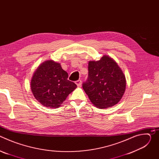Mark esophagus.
I'll return each mask as SVG.
<instances>
[{"instance_id":"esophagus-1","label":"esophagus","mask_w":159,"mask_h":159,"mask_svg":"<svg viewBox=\"0 0 159 159\" xmlns=\"http://www.w3.org/2000/svg\"><path fill=\"white\" fill-rule=\"evenodd\" d=\"M75 84L76 85L78 86V87H80L81 85H82V81L80 80H78L75 82Z\"/></svg>"}]
</instances>
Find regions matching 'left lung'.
I'll return each mask as SVG.
<instances>
[{
  "instance_id": "obj_1",
  "label": "left lung",
  "mask_w": 159,
  "mask_h": 159,
  "mask_svg": "<svg viewBox=\"0 0 159 159\" xmlns=\"http://www.w3.org/2000/svg\"><path fill=\"white\" fill-rule=\"evenodd\" d=\"M88 70V79L82 87L91 102L99 109L119 102L125 92L126 82L117 63L104 55L99 60L89 61Z\"/></svg>"
}]
</instances>
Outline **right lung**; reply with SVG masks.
<instances>
[{
  "label": "right lung",
  "instance_id": "right-lung-1",
  "mask_svg": "<svg viewBox=\"0 0 159 159\" xmlns=\"http://www.w3.org/2000/svg\"><path fill=\"white\" fill-rule=\"evenodd\" d=\"M68 77L60 63L53 60L44 61L36 70L31 81L34 97L45 107H59L77 87L74 82L68 80Z\"/></svg>",
  "mask_w": 159,
  "mask_h": 159
}]
</instances>
